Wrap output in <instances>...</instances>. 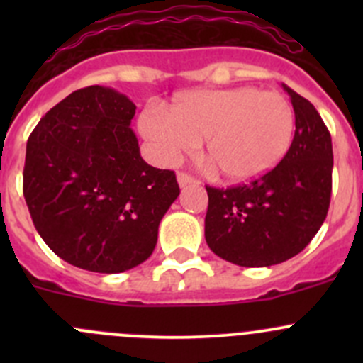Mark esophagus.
Instances as JSON below:
<instances>
[{"label": "esophagus", "mask_w": 363, "mask_h": 363, "mask_svg": "<svg viewBox=\"0 0 363 363\" xmlns=\"http://www.w3.org/2000/svg\"><path fill=\"white\" fill-rule=\"evenodd\" d=\"M177 182L181 188H184V186H189V184H199V181H196L195 177H191V175L188 174H177Z\"/></svg>", "instance_id": "obj_1"}]
</instances>
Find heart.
Returning <instances> with one entry per match:
<instances>
[{"label": "heart", "instance_id": "b5f03b06", "mask_svg": "<svg viewBox=\"0 0 363 363\" xmlns=\"http://www.w3.org/2000/svg\"><path fill=\"white\" fill-rule=\"evenodd\" d=\"M138 130L161 164H175L205 138V155L219 174L246 182L284 158L294 140L295 112L283 94L258 87L199 89L179 94L170 111L144 108Z\"/></svg>", "mask_w": 363, "mask_h": 363}]
</instances>
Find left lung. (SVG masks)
<instances>
[{"label": "left lung", "instance_id": "obj_1", "mask_svg": "<svg viewBox=\"0 0 363 363\" xmlns=\"http://www.w3.org/2000/svg\"><path fill=\"white\" fill-rule=\"evenodd\" d=\"M295 112V137L276 168L235 188H205V240L240 267H270L298 255L327 218L332 138L314 105L283 84Z\"/></svg>", "mask_w": 363, "mask_h": 363}]
</instances>
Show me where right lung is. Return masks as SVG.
Segmentation results:
<instances>
[{"mask_svg": "<svg viewBox=\"0 0 363 363\" xmlns=\"http://www.w3.org/2000/svg\"><path fill=\"white\" fill-rule=\"evenodd\" d=\"M119 91H73L40 119L26 145L24 199L36 232L61 259L117 274L152 255L179 196L172 170L145 163Z\"/></svg>", "mask_w": 363, "mask_h": 363, "instance_id": "1", "label": "right lung"}]
</instances>
